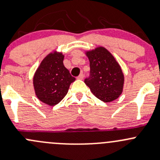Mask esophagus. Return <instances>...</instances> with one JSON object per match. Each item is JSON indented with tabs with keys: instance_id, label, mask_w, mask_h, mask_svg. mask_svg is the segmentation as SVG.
Segmentation results:
<instances>
[{
	"instance_id": "obj_1",
	"label": "esophagus",
	"mask_w": 160,
	"mask_h": 160,
	"mask_svg": "<svg viewBox=\"0 0 160 160\" xmlns=\"http://www.w3.org/2000/svg\"><path fill=\"white\" fill-rule=\"evenodd\" d=\"M77 79H78V80H83V73L80 74V76H78V77H77Z\"/></svg>"
}]
</instances>
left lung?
<instances>
[{"mask_svg": "<svg viewBox=\"0 0 160 160\" xmlns=\"http://www.w3.org/2000/svg\"><path fill=\"white\" fill-rule=\"evenodd\" d=\"M90 60V74L84 83L96 97L105 102L120 97L123 89L124 75L112 53L103 47L86 52Z\"/></svg>", "mask_w": 160, "mask_h": 160, "instance_id": "left-lung-1", "label": "left lung"}]
</instances>
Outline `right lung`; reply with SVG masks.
<instances>
[{
	"label": "right lung",
	"mask_w": 160,
	"mask_h": 160,
	"mask_svg": "<svg viewBox=\"0 0 160 160\" xmlns=\"http://www.w3.org/2000/svg\"><path fill=\"white\" fill-rule=\"evenodd\" d=\"M64 55L53 51L47 55L37 69L33 78L37 97L43 103L55 106L68 92L75 78L63 65Z\"/></svg>",
	"instance_id": "obj_1"
}]
</instances>
